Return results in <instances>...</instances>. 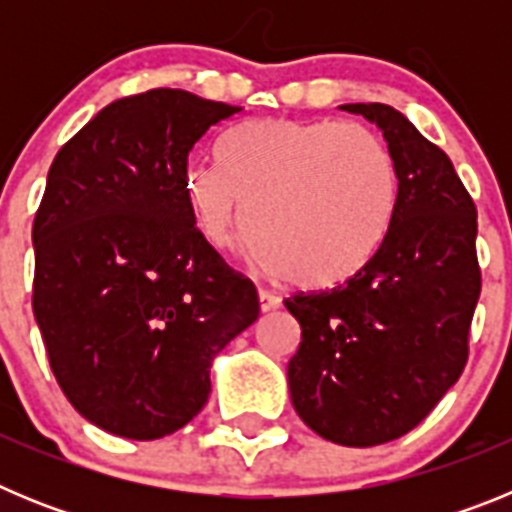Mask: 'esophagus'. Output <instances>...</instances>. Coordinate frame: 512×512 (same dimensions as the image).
<instances>
[{
	"label": "esophagus",
	"mask_w": 512,
	"mask_h": 512,
	"mask_svg": "<svg viewBox=\"0 0 512 512\" xmlns=\"http://www.w3.org/2000/svg\"><path fill=\"white\" fill-rule=\"evenodd\" d=\"M259 302H261V310L264 312H269V310H277L279 307V297L274 295V292H269V289H261L259 292Z\"/></svg>",
	"instance_id": "esophagus-1"
}]
</instances>
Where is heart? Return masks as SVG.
Segmentation results:
<instances>
[{
  "label": "heart",
  "instance_id": "1",
  "mask_svg": "<svg viewBox=\"0 0 512 512\" xmlns=\"http://www.w3.org/2000/svg\"><path fill=\"white\" fill-rule=\"evenodd\" d=\"M189 210L212 246L256 233V259L282 282L328 289L384 243L397 202L390 148L359 122L253 120L220 143V166L184 174Z\"/></svg>",
  "mask_w": 512,
  "mask_h": 512
}]
</instances>
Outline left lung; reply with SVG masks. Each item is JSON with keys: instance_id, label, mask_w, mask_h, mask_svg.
Wrapping results in <instances>:
<instances>
[{"instance_id": "obj_1", "label": "left lung", "mask_w": 512, "mask_h": 512, "mask_svg": "<svg viewBox=\"0 0 512 512\" xmlns=\"http://www.w3.org/2000/svg\"><path fill=\"white\" fill-rule=\"evenodd\" d=\"M341 110L382 130L397 169L395 215L359 274L284 300L302 328L287 377L305 425L366 449L413 431L461 377L482 271L477 207L451 158L390 104Z\"/></svg>"}]
</instances>
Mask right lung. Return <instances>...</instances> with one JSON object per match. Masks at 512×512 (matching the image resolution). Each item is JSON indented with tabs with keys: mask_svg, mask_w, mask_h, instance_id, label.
Segmentation results:
<instances>
[{
	"mask_svg": "<svg viewBox=\"0 0 512 512\" xmlns=\"http://www.w3.org/2000/svg\"><path fill=\"white\" fill-rule=\"evenodd\" d=\"M241 107L182 89L122 97L56 153L33 223V312L58 387L133 441L205 408L210 366L259 318V292L207 243L189 153Z\"/></svg>",
	"mask_w": 512,
	"mask_h": 512,
	"instance_id": "obj_1",
	"label": "right lung"
}]
</instances>
